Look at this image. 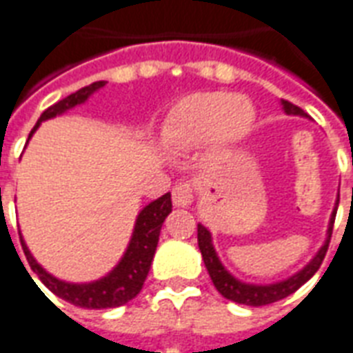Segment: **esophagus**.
<instances>
[{"label": "esophagus", "mask_w": 353, "mask_h": 353, "mask_svg": "<svg viewBox=\"0 0 353 353\" xmlns=\"http://www.w3.org/2000/svg\"><path fill=\"white\" fill-rule=\"evenodd\" d=\"M192 198H194V188H192L190 181L183 179L172 188V201L176 207H188L192 203Z\"/></svg>", "instance_id": "1"}]
</instances>
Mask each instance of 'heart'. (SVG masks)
I'll return each instance as SVG.
<instances>
[{
  "label": "heart",
  "instance_id": "heart-1",
  "mask_svg": "<svg viewBox=\"0 0 353 353\" xmlns=\"http://www.w3.org/2000/svg\"><path fill=\"white\" fill-rule=\"evenodd\" d=\"M255 111L248 99L220 90L188 94L172 107L165 139L172 146L190 150L209 141L233 144L246 137Z\"/></svg>",
  "mask_w": 353,
  "mask_h": 353
}]
</instances>
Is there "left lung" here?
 <instances>
[{
	"mask_svg": "<svg viewBox=\"0 0 353 353\" xmlns=\"http://www.w3.org/2000/svg\"><path fill=\"white\" fill-rule=\"evenodd\" d=\"M283 109L287 114H300V117H305V112L296 107L290 101H283ZM339 205V201H337ZM335 214H337V207L332 214V222H330V230H327V241L326 244L320 248V252L316 254L311 263H309L303 270H300L298 274H294L292 278L285 279V281H279V283L274 285H248L242 283L239 279H235L228 270H225L220 259L216 257V252L212 248L211 242V233L203 228V225H198V246H200L201 257H203V263H205V268L209 276L212 279V285L216 287L220 294L231 300V302L242 303V305H254V307H259V305H268V303L278 302V300H283L289 294H292L294 290H298L302 287L307 279H311L314 276V272L319 270L322 261L326 257L327 246H330V239H332L333 231V222H335Z\"/></svg>",
	"mask_w": 353,
	"mask_h": 353,
	"instance_id": "1",
	"label": "left lung"
}]
</instances>
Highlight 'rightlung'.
<instances>
[{
	"instance_id": "obj_1",
	"label": "right lung",
	"mask_w": 353,
	"mask_h": 353,
	"mask_svg": "<svg viewBox=\"0 0 353 353\" xmlns=\"http://www.w3.org/2000/svg\"><path fill=\"white\" fill-rule=\"evenodd\" d=\"M105 85V81H96L88 87L79 88L77 92L70 94L64 99L57 101L55 105L48 107L42 114H40L39 122L31 129L29 137L37 131L40 122H44L48 118H53L61 114V112L68 111L75 105L83 103L85 99ZM172 211V200L170 192L165 196H161L159 200L152 201L150 205H146L139 214L137 224H134L133 236L129 242L128 252L122 257V261L118 263V266L112 270L109 276L92 281V283H66L61 279L53 278L51 274H48L42 266L33 259L31 252L27 250L26 242L20 236L21 248L27 257V263L42 283L59 298H63L66 302L74 303L77 307L85 309H109L118 307L128 303L129 300H133L134 296L139 294L144 285L150 266H152L153 255H155V248H157L159 233H161V225L168 216V212ZM27 270V268H26ZM34 281V279H33Z\"/></svg>"
}]
</instances>
